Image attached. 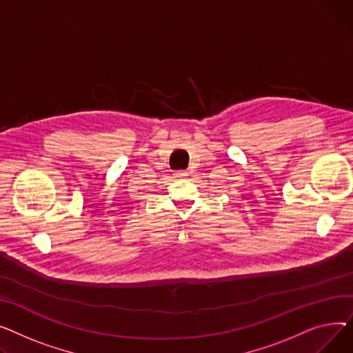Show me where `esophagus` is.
I'll return each instance as SVG.
<instances>
[{"mask_svg":"<svg viewBox=\"0 0 353 353\" xmlns=\"http://www.w3.org/2000/svg\"><path fill=\"white\" fill-rule=\"evenodd\" d=\"M175 176H178V178H188L190 174L186 172V171H178V172H175Z\"/></svg>","mask_w":353,"mask_h":353,"instance_id":"obj_1","label":"esophagus"}]
</instances>
